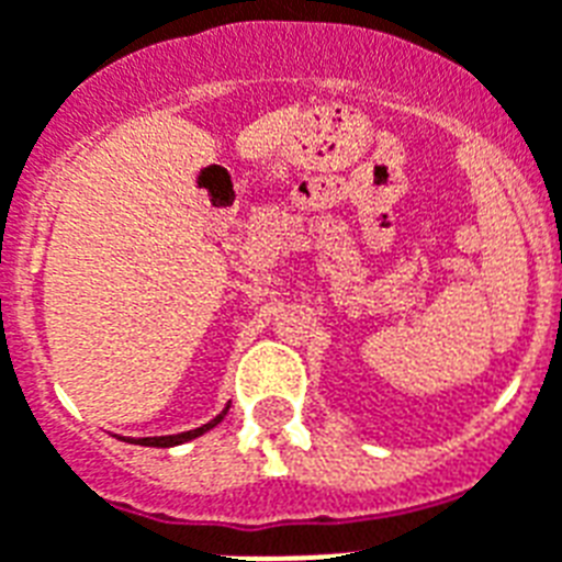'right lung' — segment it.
<instances>
[{"mask_svg": "<svg viewBox=\"0 0 562 562\" xmlns=\"http://www.w3.org/2000/svg\"><path fill=\"white\" fill-rule=\"evenodd\" d=\"M226 411H229V407H226ZM226 411H224V414H217L212 422H206V425H201V428L187 430V434H175V437H146V439H137V445H157V448H171V445L189 442V439H194V437H201V434H206L209 428H215L217 422H221V419H224V416H226Z\"/></svg>", "mask_w": 562, "mask_h": 562, "instance_id": "1", "label": "right lung"}]
</instances>
